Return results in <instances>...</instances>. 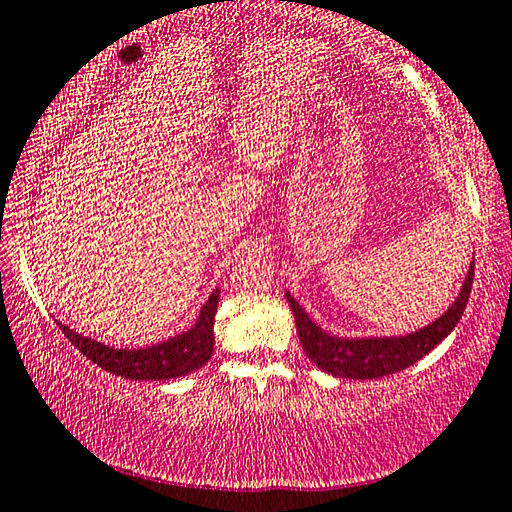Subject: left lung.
<instances>
[{"instance_id": "left-lung-1", "label": "left lung", "mask_w": 512, "mask_h": 512, "mask_svg": "<svg viewBox=\"0 0 512 512\" xmlns=\"http://www.w3.org/2000/svg\"><path fill=\"white\" fill-rule=\"evenodd\" d=\"M472 277H475V257H472L466 280L461 284L457 295L448 311L441 318L427 324L423 329H416L405 336H365V338H340L333 336L327 329L311 320L300 304L295 302L291 293L286 295V302L291 306L297 336H300L302 349L306 351L311 362H315L322 371L336 378H353V380H371L383 378L396 371H403L414 362L421 360L425 353H430L443 338H448L452 329L457 327L463 311H466Z\"/></svg>"}]
</instances>
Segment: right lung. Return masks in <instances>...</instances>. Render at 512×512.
Segmentation results:
<instances>
[{
    "label": "right lung",
    "instance_id": "add662e5",
    "mask_svg": "<svg viewBox=\"0 0 512 512\" xmlns=\"http://www.w3.org/2000/svg\"><path fill=\"white\" fill-rule=\"evenodd\" d=\"M217 304L219 288L210 293L206 304L201 306L197 322L190 329L141 349H116L82 336L62 322H58V327L73 347H78L80 353H85L91 362H96L109 374L129 380H170L188 376L210 360L212 347H215V331L212 329H215Z\"/></svg>",
    "mask_w": 512,
    "mask_h": 512
}]
</instances>
